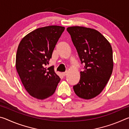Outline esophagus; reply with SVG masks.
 Returning <instances> with one entry per match:
<instances>
[{"mask_svg": "<svg viewBox=\"0 0 129 129\" xmlns=\"http://www.w3.org/2000/svg\"><path fill=\"white\" fill-rule=\"evenodd\" d=\"M67 73H68L67 72H63L62 73V75L64 76H65L67 75Z\"/></svg>", "mask_w": 129, "mask_h": 129, "instance_id": "34e87169", "label": "esophagus"}]
</instances>
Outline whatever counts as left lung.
<instances>
[{"label": "left lung", "mask_w": 129, "mask_h": 129, "mask_svg": "<svg viewBox=\"0 0 129 129\" xmlns=\"http://www.w3.org/2000/svg\"><path fill=\"white\" fill-rule=\"evenodd\" d=\"M84 71L73 86L76 94L89 100L100 94L112 75L113 50L110 43L98 30L79 26L67 28Z\"/></svg>", "instance_id": "8db88e82"}]
</instances>
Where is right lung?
<instances>
[{
    "instance_id": "obj_1",
    "label": "right lung",
    "mask_w": 129,
    "mask_h": 129,
    "mask_svg": "<svg viewBox=\"0 0 129 129\" xmlns=\"http://www.w3.org/2000/svg\"><path fill=\"white\" fill-rule=\"evenodd\" d=\"M64 29L58 25L39 28L19 43L16 68L25 90L35 99L44 100L53 95L60 82L53 67L46 66Z\"/></svg>"
}]
</instances>
